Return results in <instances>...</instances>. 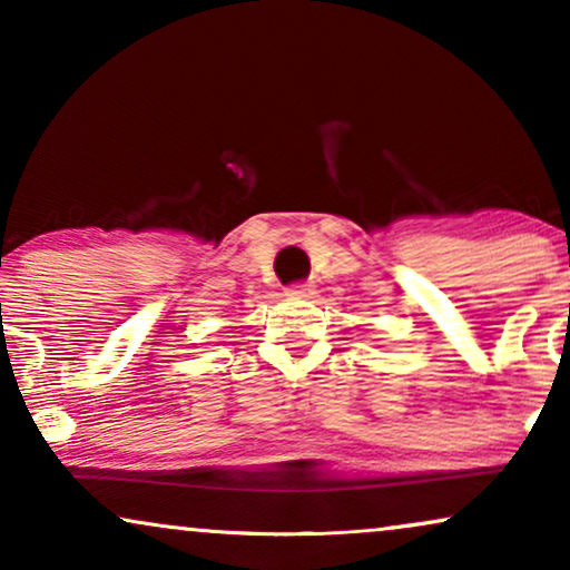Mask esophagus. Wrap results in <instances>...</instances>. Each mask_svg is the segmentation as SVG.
Segmentation results:
<instances>
[{"label": "esophagus", "instance_id": "obj_1", "mask_svg": "<svg viewBox=\"0 0 570 570\" xmlns=\"http://www.w3.org/2000/svg\"><path fill=\"white\" fill-rule=\"evenodd\" d=\"M287 295H293V298H311V295H314V285H311V283L291 285V287H287Z\"/></svg>", "mask_w": 570, "mask_h": 570}]
</instances>
